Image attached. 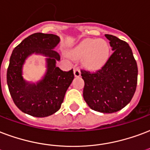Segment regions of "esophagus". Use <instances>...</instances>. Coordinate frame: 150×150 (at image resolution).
Returning <instances> with one entry per match:
<instances>
[{
  "label": "esophagus",
  "mask_w": 150,
  "mask_h": 150,
  "mask_svg": "<svg viewBox=\"0 0 150 150\" xmlns=\"http://www.w3.org/2000/svg\"><path fill=\"white\" fill-rule=\"evenodd\" d=\"M74 76H76V77H78V76H81V70H80L79 68H74Z\"/></svg>",
  "instance_id": "obj_1"
}]
</instances>
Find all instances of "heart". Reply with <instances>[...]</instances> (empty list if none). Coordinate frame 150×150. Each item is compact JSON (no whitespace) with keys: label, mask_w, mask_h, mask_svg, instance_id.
I'll return each mask as SVG.
<instances>
[{"label":"heart","mask_w":150,"mask_h":150,"mask_svg":"<svg viewBox=\"0 0 150 150\" xmlns=\"http://www.w3.org/2000/svg\"><path fill=\"white\" fill-rule=\"evenodd\" d=\"M75 58H84V66L96 69L104 65L109 57V46L102 39H86L71 52Z\"/></svg>","instance_id":"obj_1"}]
</instances>
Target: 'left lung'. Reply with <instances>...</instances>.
Returning a JSON list of instances; mask_svg holds the SVG:
<instances>
[{"mask_svg":"<svg viewBox=\"0 0 150 150\" xmlns=\"http://www.w3.org/2000/svg\"><path fill=\"white\" fill-rule=\"evenodd\" d=\"M113 53L102 68L94 73L81 69L84 100L92 110L114 113L122 109L134 96L138 66L127 42L105 35Z\"/></svg>","mask_w":150,"mask_h":150,"instance_id":"1","label":"left lung"}]
</instances>
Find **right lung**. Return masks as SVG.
<instances>
[{
	"label": "right lung",
	"mask_w": 150,
	"mask_h": 150,
	"mask_svg": "<svg viewBox=\"0 0 150 150\" xmlns=\"http://www.w3.org/2000/svg\"><path fill=\"white\" fill-rule=\"evenodd\" d=\"M59 42V37L53 34H32L16 47L11 55L7 70L10 95L18 108L31 116L47 117L58 111L74 78L73 69L66 72L56 66L60 55L54 49ZM34 52L47 57V69L40 82L31 84L23 80L22 69L26 58Z\"/></svg>",
	"instance_id": "add662e5"
}]
</instances>
